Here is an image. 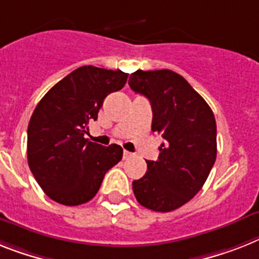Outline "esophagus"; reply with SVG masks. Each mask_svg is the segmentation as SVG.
<instances>
[{"mask_svg":"<svg viewBox=\"0 0 259 259\" xmlns=\"http://www.w3.org/2000/svg\"><path fill=\"white\" fill-rule=\"evenodd\" d=\"M132 155H133V154L129 153V151H126V150L123 151V159H127V158H130Z\"/></svg>","mask_w":259,"mask_h":259,"instance_id":"34e87169","label":"esophagus"}]
</instances>
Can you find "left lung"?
I'll use <instances>...</instances> for the list:
<instances>
[{
  "label": "left lung",
  "mask_w": 259,
  "mask_h": 259,
  "mask_svg": "<svg viewBox=\"0 0 259 259\" xmlns=\"http://www.w3.org/2000/svg\"><path fill=\"white\" fill-rule=\"evenodd\" d=\"M129 85L149 99L151 130L164 138L158 159L146 160V174L133 182V192L147 209L171 212L201 190L213 167L216 119L190 82L170 69H138Z\"/></svg>",
  "instance_id": "8db88e82"
}]
</instances>
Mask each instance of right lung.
Segmentation results:
<instances>
[{
	"instance_id": "add662e5",
	"label": "right lung",
	"mask_w": 259,
	"mask_h": 259,
	"mask_svg": "<svg viewBox=\"0 0 259 259\" xmlns=\"http://www.w3.org/2000/svg\"><path fill=\"white\" fill-rule=\"evenodd\" d=\"M122 71L82 66L46 93L27 127V162L43 192L63 205L95 197L105 174L122 159L118 145L104 147L84 137L104 99L122 89Z\"/></svg>"
}]
</instances>
